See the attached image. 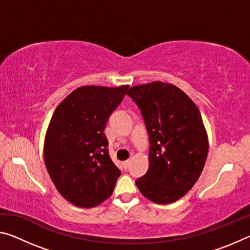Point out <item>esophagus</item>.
Listing matches in <instances>:
<instances>
[{
    "label": "esophagus",
    "mask_w": 250,
    "mask_h": 250,
    "mask_svg": "<svg viewBox=\"0 0 250 250\" xmlns=\"http://www.w3.org/2000/svg\"><path fill=\"white\" fill-rule=\"evenodd\" d=\"M129 164H130V160H126V161H125L124 163H122V166H124L125 168H128L129 167Z\"/></svg>",
    "instance_id": "1"
}]
</instances>
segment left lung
Wrapping results in <instances>:
<instances>
[{
  "instance_id": "left-lung-1",
  "label": "left lung",
  "mask_w": 250,
  "mask_h": 250,
  "mask_svg": "<svg viewBox=\"0 0 250 250\" xmlns=\"http://www.w3.org/2000/svg\"><path fill=\"white\" fill-rule=\"evenodd\" d=\"M150 137L149 168L135 181L156 204H171L191 189L204 168L208 137L197 105L175 84L153 82L128 91Z\"/></svg>"
}]
</instances>
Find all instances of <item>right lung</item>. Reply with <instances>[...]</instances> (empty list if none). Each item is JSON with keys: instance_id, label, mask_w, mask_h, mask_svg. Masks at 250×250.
I'll list each match as a JSON object with an SVG mask.
<instances>
[{"instance_id": "obj_1", "label": "right lung", "mask_w": 250, "mask_h": 250, "mask_svg": "<svg viewBox=\"0 0 250 250\" xmlns=\"http://www.w3.org/2000/svg\"><path fill=\"white\" fill-rule=\"evenodd\" d=\"M129 84L83 86L57 105L44 139V161L59 194L78 207L111 196L120 170L110 159L104 128Z\"/></svg>"}]
</instances>
